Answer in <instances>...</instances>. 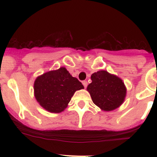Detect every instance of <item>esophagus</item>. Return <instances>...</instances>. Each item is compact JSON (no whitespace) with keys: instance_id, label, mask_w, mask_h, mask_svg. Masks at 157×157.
I'll return each instance as SVG.
<instances>
[{"instance_id":"34e87169","label":"esophagus","mask_w":157,"mask_h":157,"mask_svg":"<svg viewBox=\"0 0 157 157\" xmlns=\"http://www.w3.org/2000/svg\"><path fill=\"white\" fill-rule=\"evenodd\" d=\"M83 83V86H84L85 88H86V86H87V84H88L87 81H83V83Z\"/></svg>"}]
</instances>
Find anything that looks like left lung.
Returning <instances> with one entry per match:
<instances>
[{
	"mask_svg": "<svg viewBox=\"0 0 157 157\" xmlns=\"http://www.w3.org/2000/svg\"><path fill=\"white\" fill-rule=\"evenodd\" d=\"M88 85L93 103L105 112L115 110L124 102L127 89L120 77L106 71H99L91 75Z\"/></svg>",
	"mask_w": 157,
	"mask_h": 157,
	"instance_id": "8db88e82",
	"label": "left lung"
}]
</instances>
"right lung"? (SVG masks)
Segmentation results:
<instances>
[{"instance_id": "1", "label": "right lung", "mask_w": 157, "mask_h": 157, "mask_svg": "<svg viewBox=\"0 0 157 157\" xmlns=\"http://www.w3.org/2000/svg\"><path fill=\"white\" fill-rule=\"evenodd\" d=\"M84 89L64 67L48 71L36 77L34 96L39 105L52 113H60L67 107L77 90Z\"/></svg>"}]
</instances>
